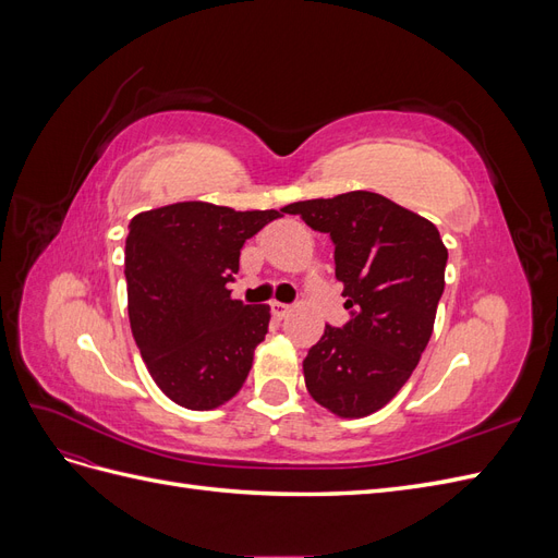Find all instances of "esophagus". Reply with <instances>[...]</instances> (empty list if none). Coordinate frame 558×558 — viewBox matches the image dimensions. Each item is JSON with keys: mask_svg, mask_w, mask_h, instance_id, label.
<instances>
[{"mask_svg": "<svg viewBox=\"0 0 558 558\" xmlns=\"http://www.w3.org/2000/svg\"><path fill=\"white\" fill-rule=\"evenodd\" d=\"M291 314V307L283 305V302H272V316L275 318H286Z\"/></svg>", "mask_w": 558, "mask_h": 558, "instance_id": "esophagus-1", "label": "esophagus"}]
</instances>
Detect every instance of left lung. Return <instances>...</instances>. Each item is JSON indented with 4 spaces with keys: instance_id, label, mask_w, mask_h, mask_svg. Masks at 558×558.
I'll return each instance as SVG.
<instances>
[{
    "instance_id": "left-lung-1",
    "label": "left lung",
    "mask_w": 558,
    "mask_h": 558,
    "mask_svg": "<svg viewBox=\"0 0 558 558\" xmlns=\"http://www.w3.org/2000/svg\"><path fill=\"white\" fill-rule=\"evenodd\" d=\"M335 244L342 281V328L326 326L302 361L310 396L342 418L381 410L424 353L445 291L447 246L440 232L379 193L351 191L283 207Z\"/></svg>"
}]
</instances>
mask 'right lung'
I'll return each mask as SVG.
<instances>
[{
    "label": "right lung",
    "mask_w": 558,
    "mask_h": 558,
    "mask_svg": "<svg viewBox=\"0 0 558 558\" xmlns=\"http://www.w3.org/2000/svg\"><path fill=\"white\" fill-rule=\"evenodd\" d=\"M279 216L177 202L130 221V328L150 377L185 410L221 408L246 381L269 305L232 300L228 283L244 242Z\"/></svg>",
    "instance_id": "1"
}]
</instances>
